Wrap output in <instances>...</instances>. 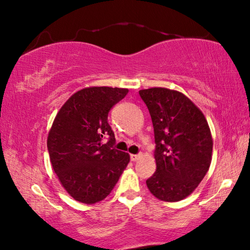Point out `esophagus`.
<instances>
[{
    "label": "esophagus",
    "instance_id": "34e87169",
    "mask_svg": "<svg viewBox=\"0 0 250 250\" xmlns=\"http://www.w3.org/2000/svg\"><path fill=\"white\" fill-rule=\"evenodd\" d=\"M140 158H141V155H131L132 162H136V160H139Z\"/></svg>",
    "mask_w": 250,
    "mask_h": 250
}]
</instances>
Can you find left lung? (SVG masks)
<instances>
[{"instance_id":"8db88e82","label":"left lung","mask_w":250,"mask_h":250,"mask_svg":"<svg viewBox=\"0 0 250 250\" xmlns=\"http://www.w3.org/2000/svg\"><path fill=\"white\" fill-rule=\"evenodd\" d=\"M155 132L156 172L146 187L157 199L180 201L199 186L211 162L213 139L199 108L179 91H139Z\"/></svg>"}]
</instances>
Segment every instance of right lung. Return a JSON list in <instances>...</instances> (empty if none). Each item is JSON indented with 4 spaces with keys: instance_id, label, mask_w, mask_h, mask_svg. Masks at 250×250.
<instances>
[{
    "instance_id": "1",
    "label": "right lung",
    "mask_w": 250,
    "mask_h": 250,
    "mask_svg": "<svg viewBox=\"0 0 250 250\" xmlns=\"http://www.w3.org/2000/svg\"><path fill=\"white\" fill-rule=\"evenodd\" d=\"M127 88L92 86L74 93L60 108L47 136L50 162L61 186L76 201L104 200L129 163V155L112 148L115 134L108 114ZM105 135L109 141L104 145Z\"/></svg>"
}]
</instances>
